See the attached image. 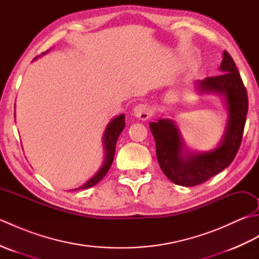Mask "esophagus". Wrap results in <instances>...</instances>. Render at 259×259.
Returning <instances> with one entry per match:
<instances>
[{"instance_id":"esophagus-1","label":"esophagus","mask_w":259,"mask_h":259,"mask_svg":"<svg viewBox=\"0 0 259 259\" xmlns=\"http://www.w3.org/2000/svg\"><path fill=\"white\" fill-rule=\"evenodd\" d=\"M134 114L135 117L140 120H148L152 115V111L149 106H147L145 103H140L135 107Z\"/></svg>"}]
</instances>
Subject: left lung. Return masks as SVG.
<instances>
[{
    "instance_id": "left-lung-1",
    "label": "left lung",
    "mask_w": 259,
    "mask_h": 259,
    "mask_svg": "<svg viewBox=\"0 0 259 259\" xmlns=\"http://www.w3.org/2000/svg\"><path fill=\"white\" fill-rule=\"evenodd\" d=\"M222 74L196 82L200 93H217L224 97L228 120L221 144L205 152L187 150L177 124L170 119H159L149 126L156 141L157 159L163 174L174 184L197 186L219 174L233 162L243 139L248 97L233 58L223 53Z\"/></svg>"
}]
</instances>
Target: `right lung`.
Returning <instances> with one entry per match:
<instances>
[{"instance_id": "add662e5", "label": "right lung", "mask_w": 259, "mask_h": 259, "mask_svg": "<svg viewBox=\"0 0 259 259\" xmlns=\"http://www.w3.org/2000/svg\"><path fill=\"white\" fill-rule=\"evenodd\" d=\"M49 52V51H47ZM45 52V53H47ZM42 53V54H45ZM37 59L34 58V60ZM125 122H124V114H120L118 117H115L108 123L106 130H104L103 135V146H104V151H106V156H104V160L101 168L98 170V172L91 177L89 180L87 181L85 184L78 187V188L72 189V190H80V189H87L90 188V187L97 185L99 181H100L104 176L107 175L109 171L110 167H111L113 158H114V152H115V145H117V140L119 138L120 134L122 133L124 128Z\"/></svg>"}]
</instances>
